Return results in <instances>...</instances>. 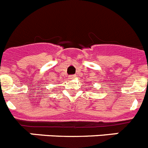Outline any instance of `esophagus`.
Wrapping results in <instances>:
<instances>
[{
  "label": "esophagus",
  "instance_id": "esophagus-1",
  "mask_svg": "<svg viewBox=\"0 0 148 148\" xmlns=\"http://www.w3.org/2000/svg\"><path fill=\"white\" fill-rule=\"evenodd\" d=\"M70 78H76V75H71V76H70Z\"/></svg>",
  "mask_w": 148,
  "mask_h": 148
}]
</instances>
